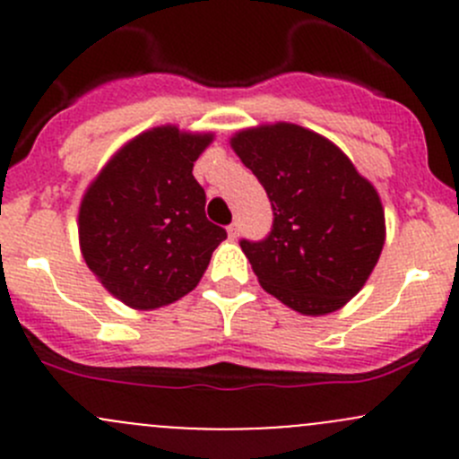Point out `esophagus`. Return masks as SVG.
I'll list each match as a JSON object with an SVG mask.
<instances>
[{"instance_id": "34e87169", "label": "esophagus", "mask_w": 459, "mask_h": 459, "mask_svg": "<svg viewBox=\"0 0 459 459\" xmlns=\"http://www.w3.org/2000/svg\"><path fill=\"white\" fill-rule=\"evenodd\" d=\"M229 238L238 239L239 238V224H230L229 226Z\"/></svg>"}]
</instances>
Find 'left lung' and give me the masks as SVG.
<instances>
[{
  "instance_id": "8db88e82",
  "label": "left lung",
  "mask_w": 459,
  "mask_h": 459,
  "mask_svg": "<svg viewBox=\"0 0 459 459\" xmlns=\"http://www.w3.org/2000/svg\"><path fill=\"white\" fill-rule=\"evenodd\" d=\"M230 146L273 206L271 233L239 242L262 289L302 316L340 311L367 284L386 238L373 184L298 124L247 128Z\"/></svg>"
}]
</instances>
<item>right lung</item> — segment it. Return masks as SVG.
Returning <instances> with one entry per match:
<instances>
[{
	"label": "right lung",
	"mask_w": 459,
	"mask_h": 459,
	"mask_svg": "<svg viewBox=\"0 0 459 459\" xmlns=\"http://www.w3.org/2000/svg\"><path fill=\"white\" fill-rule=\"evenodd\" d=\"M212 133L157 126L124 143L86 188L80 248L104 289L126 307L152 311L200 284L226 239L206 220L193 164Z\"/></svg>",
	"instance_id": "right-lung-1"
}]
</instances>
